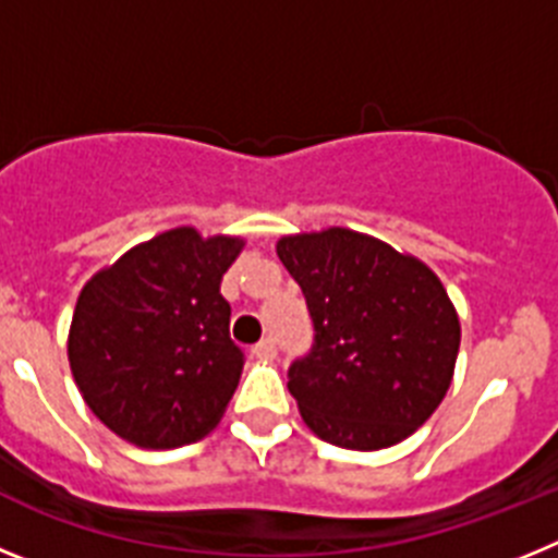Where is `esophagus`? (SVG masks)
<instances>
[{
    "instance_id": "esophagus-1",
    "label": "esophagus",
    "mask_w": 558,
    "mask_h": 558,
    "mask_svg": "<svg viewBox=\"0 0 558 558\" xmlns=\"http://www.w3.org/2000/svg\"><path fill=\"white\" fill-rule=\"evenodd\" d=\"M254 357L259 360H274L276 357V340L274 338H263L254 347Z\"/></svg>"
}]
</instances>
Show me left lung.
<instances>
[{
    "instance_id": "1",
    "label": "left lung",
    "mask_w": 558,
    "mask_h": 558,
    "mask_svg": "<svg viewBox=\"0 0 558 558\" xmlns=\"http://www.w3.org/2000/svg\"><path fill=\"white\" fill-rule=\"evenodd\" d=\"M276 254L315 329L313 349L288 372L310 430L343 450H383L425 425L450 388L461 343L438 276L352 229L282 236Z\"/></svg>"
}]
</instances>
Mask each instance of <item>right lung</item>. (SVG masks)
<instances>
[{"label": "right lung", "mask_w": 558, "mask_h": 558, "mask_svg": "<svg viewBox=\"0 0 558 558\" xmlns=\"http://www.w3.org/2000/svg\"><path fill=\"white\" fill-rule=\"evenodd\" d=\"M240 251V236L204 240L181 226L88 279L69 329V366L108 430L172 450L218 425L245 363L220 295Z\"/></svg>", "instance_id": "obj_1"}]
</instances>
